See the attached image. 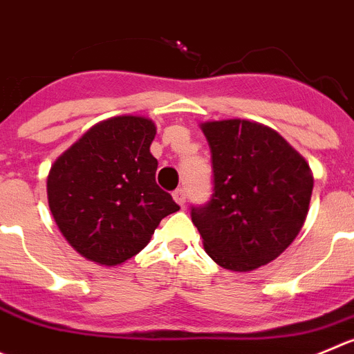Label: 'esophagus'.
<instances>
[{
    "mask_svg": "<svg viewBox=\"0 0 354 354\" xmlns=\"http://www.w3.org/2000/svg\"><path fill=\"white\" fill-rule=\"evenodd\" d=\"M174 200L177 201V203L180 205V207H184V203H186V189H183V187H179V189L174 191Z\"/></svg>",
    "mask_w": 354,
    "mask_h": 354,
    "instance_id": "esophagus-1",
    "label": "esophagus"
}]
</instances>
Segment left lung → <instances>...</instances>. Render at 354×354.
<instances>
[{
    "instance_id": "obj_1",
    "label": "left lung",
    "mask_w": 354,
    "mask_h": 354,
    "mask_svg": "<svg viewBox=\"0 0 354 354\" xmlns=\"http://www.w3.org/2000/svg\"><path fill=\"white\" fill-rule=\"evenodd\" d=\"M201 130L212 153L214 194L191 208V218L221 268L254 271L274 261L301 231L311 168L280 133L257 121H205Z\"/></svg>"
}]
</instances>
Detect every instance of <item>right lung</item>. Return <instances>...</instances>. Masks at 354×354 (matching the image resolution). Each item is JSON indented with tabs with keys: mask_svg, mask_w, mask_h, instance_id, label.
<instances>
[{
	"mask_svg": "<svg viewBox=\"0 0 354 354\" xmlns=\"http://www.w3.org/2000/svg\"><path fill=\"white\" fill-rule=\"evenodd\" d=\"M154 136L149 118H109L50 168V212L71 247L88 261H129L149 243L161 218L180 208L156 184L158 161L149 151Z\"/></svg>",
	"mask_w": 354,
	"mask_h": 354,
	"instance_id": "add662e5",
	"label": "right lung"
}]
</instances>
